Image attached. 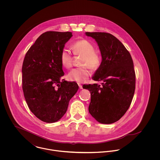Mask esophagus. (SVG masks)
Masks as SVG:
<instances>
[{
	"mask_svg": "<svg viewBox=\"0 0 160 160\" xmlns=\"http://www.w3.org/2000/svg\"><path fill=\"white\" fill-rule=\"evenodd\" d=\"M78 86H79V87L80 89H82V85L81 84V83H78Z\"/></svg>",
	"mask_w": 160,
	"mask_h": 160,
	"instance_id": "34e87169",
	"label": "esophagus"
}]
</instances>
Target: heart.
Instances as JSON below:
<instances>
[{
	"instance_id": "1",
	"label": "heart",
	"mask_w": 160,
	"mask_h": 160,
	"mask_svg": "<svg viewBox=\"0 0 160 160\" xmlns=\"http://www.w3.org/2000/svg\"><path fill=\"white\" fill-rule=\"evenodd\" d=\"M71 48L74 55L81 56L79 65L82 66L72 69L68 74V79L71 81L82 82L91 75L89 68L95 69L100 66V57L95 52L93 45L86 39L76 41L71 45ZM60 60L64 68L68 69L71 67L72 56L68 50L62 49L60 55Z\"/></svg>"
}]
</instances>
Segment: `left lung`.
I'll list each match as a JSON object with an SVG mask.
<instances>
[{
    "label": "left lung",
    "instance_id": "8db88e82",
    "mask_svg": "<svg viewBox=\"0 0 160 160\" xmlns=\"http://www.w3.org/2000/svg\"><path fill=\"white\" fill-rule=\"evenodd\" d=\"M97 41L102 63L92 79L102 81L84 84L91 92L90 114L99 122L112 124L120 119L129 109L136 89V73L131 55L113 35L107 32H86Z\"/></svg>",
    "mask_w": 160,
    "mask_h": 160
}]
</instances>
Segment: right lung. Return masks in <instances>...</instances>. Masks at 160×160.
Instances as JSON below:
<instances>
[{
    "mask_svg": "<svg viewBox=\"0 0 160 160\" xmlns=\"http://www.w3.org/2000/svg\"><path fill=\"white\" fill-rule=\"evenodd\" d=\"M72 36L71 32L47 31L26 52L22 66L23 93L31 112L52 123L65 114L70 99L79 86L62 79L64 75L60 55Z\"/></svg>",
    "mask_w": 160,
    "mask_h": 160,
    "instance_id": "1",
    "label": "right lung"
}]
</instances>
